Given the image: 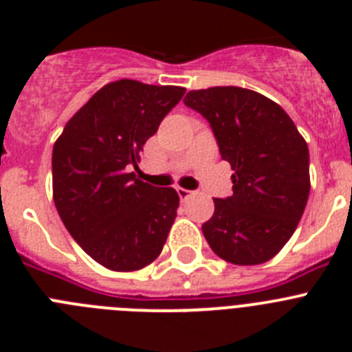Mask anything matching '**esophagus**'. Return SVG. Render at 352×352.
<instances>
[{
    "mask_svg": "<svg viewBox=\"0 0 352 352\" xmlns=\"http://www.w3.org/2000/svg\"><path fill=\"white\" fill-rule=\"evenodd\" d=\"M194 194H195L194 190H186V188H178V195H179V199H182V201H186V199L192 197V195H194Z\"/></svg>",
    "mask_w": 352,
    "mask_h": 352,
    "instance_id": "34e87169",
    "label": "esophagus"
}]
</instances>
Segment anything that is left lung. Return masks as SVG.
Segmentation results:
<instances>
[{"label":"left lung","mask_w":352,"mask_h":352,"mask_svg":"<svg viewBox=\"0 0 352 352\" xmlns=\"http://www.w3.org/2000/svg\"><path fill=\"white\" fill-rule=\"evenodd\" d=\"M185 105L210 121L234 170L232 195L213 199V217L203 223L208 245L238 266L266 263L296 231L307 206L309 146L280 105L252 89H194Z\"/></svg>","instance_id":"left-lung-1"}]
</instances>
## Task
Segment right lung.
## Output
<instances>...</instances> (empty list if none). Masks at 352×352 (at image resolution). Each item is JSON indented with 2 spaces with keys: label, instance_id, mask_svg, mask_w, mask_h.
<instances>
[{
  "label": "right lung",
  "instance_id": "obj_1",
  "mask_svg": "<svg viewBox=\"0 0 352 352\" xmlns=\"http://www.w3.org/2000/svg\"><path fill=\"white\" fill-rule=\"evenodd\" d=\"M185 88L132 79L105 84L52 148V197L67 231L113 272H135L160 256L179 206L178 192L132 173L142 146Z\"/></svg>",
  "mask_w": 352,
  "mask_h": 352
}]
</instances>
